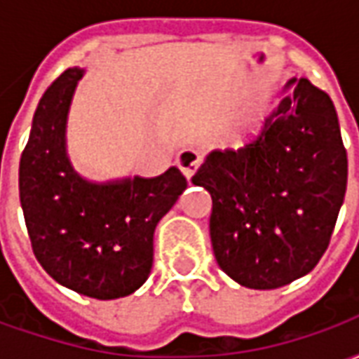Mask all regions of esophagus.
<instances>
[{"mask_svg": "<svg viewBox=\"0 0 359 359\" xmlns=\"http://www.w3.org/2000/svg\"><path fill=\"white\" fill-rule=\"evenodd\" d=\"M200 163H202V156L194 148L180 149L179 156H177V167H179L188 180L194 177L196 169L200 167Z\"/></svg>", "mask_w": 359, "mask_h": 359, "instance_id": "1", "label": "esophagus"}]
</instances>
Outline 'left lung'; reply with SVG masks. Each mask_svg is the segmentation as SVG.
Listing matches in <instances>:
<instances>
[{"label":"left lung","mask_w":359,"mask_h":359,"mask_svg":"<svg viewBox=\"0 0 359 359\" xmlns=\"http://www.w3.org/2000/svg\"><path fill=\"white\" fill-rule=\"evenodd\" d=\"M285 88L256 138L238 149H213L192 177L213 200L219 267L256 290L285 286L316 267L346 194V149L331 97L308 79Z\"/></svg>","instance_id":"left-lung-1"}]
</instances>
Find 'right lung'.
I'll list each match as a JSON object with an SVG mask.
<instances>
[{"label":"right lung","instance_id":"add662e5","mask_svg":"<svg viewBox=\"0 0 359 359\" xmlns=\"http://www.w3.org/2000/svg\"><path fill=\"white\" fill-rule=\"evenodd\" d=\"M84 69H67L46 90L20 156L19 196L36 259L59 285L97 300L138 290L154 264L157 223L187 179L177 167L154 179L92 182L67 156L65 128Z\"/></svg>","mask_w":359,"mask_h":359}]
</instances>
